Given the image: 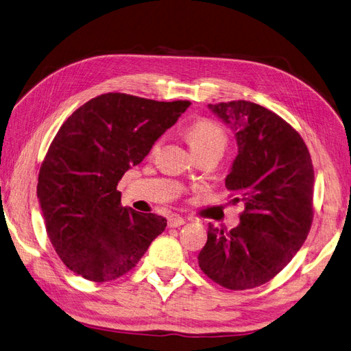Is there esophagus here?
I'll return each mask as SVG.
<instances>
[{
	"instance_id": "obj_1",
	"label": "esophagus",
	"mask_w": 351,
	"mask_h": 351,
	"mask_svg": "<svg viewBox=\"0 0 351 351\" xmlns=\"http://www.w3.org/2000/svg\"><path fill=\"white\" fill-rule=\"evenodd\" d=\"M184 223V219L180 216H171L168 219V226L169 228H178Z\"/></svg>"
}]
</instances>
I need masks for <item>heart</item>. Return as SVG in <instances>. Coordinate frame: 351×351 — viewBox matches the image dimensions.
<instances>
[{"label":"heart","instance_id":"heart-1","mask_svg":"<svg viewBox=\"0 0 351 351\" xmlns=\"http://www.w3.org/2000/svg\"><path fill=\"white\" fill-rule=\"evenodd\" d=\"M186 136L195 153L213 149L223 153L228 146V135L223 128L207 117H201L198 121H195L187 128ZM159 144L160 141H156L155 146H153V150H156Z\"/></svg>","mask_w":351,"mask_h":351}]
</instances>
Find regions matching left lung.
Wrapping results in <instances>:
<instances>
[{"mask_svg": "<svg viewBox=\"0 0 351 351\" xmlns=\"http://www.w3.org/2000/svg\"><path fill=\"white\" fill-rule=\"evenodd\" d=\"M235 131L238 155L225 184L244 202L240 225H208L199 268L215 283L245 290L274 278L301 249L313 223L314 169L302 136L250 101L208 104Z\"/></svg>", "mask_w": 351, "mask_h": 351, "instance_id": "8db88e82", "label": "left lung"}]
</instances>
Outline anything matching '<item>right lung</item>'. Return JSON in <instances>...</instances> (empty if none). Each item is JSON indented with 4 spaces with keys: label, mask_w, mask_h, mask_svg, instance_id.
<instances>
[{
    "label": "right lung",
    "mask_w": 351,
    "mask_h": 351,
    "mask_svg": "<svg viewBox=\"0 0 351 351\" xmlns=\"http://www.w3.org/2000/svg\"><path fill=\"white\" fill-rule=\"evenodd\" d=\"M191 106L110 92L77 108L43 160L37 196L55 252L77 276L116 280L165 230L167 219L122 207L117 183Z\"/></svg>",
    "instance_id": "obj_1"
}]
</instances>
